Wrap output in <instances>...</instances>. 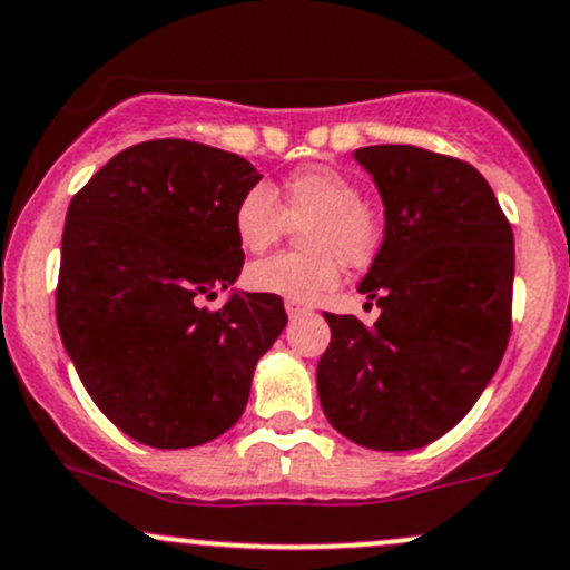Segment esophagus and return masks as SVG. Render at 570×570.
<instances>
[{"label": "esophagus", "instance_id": "34e87169", "mask_svg": "<svg viewBox=\"0 0 570 570\" xmlns=\"http://www.w3.org/2000/svg\"><path fill=\"white\" fill-rule=\"evenodd\" d=\"M308 311H311V305H308V303H301V301H286V314H289L292 320H295V316L308 314Z\"/></svg>", "mask_w": 570, "mask_h": 570}]
</instances>
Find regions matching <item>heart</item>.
I'll return each instance as SVG.
<instances>
[{
  "instance_id": "obj_1",
  "label": "heart",
  "mask_w": 570,
  "mask_h": 570,
  "mask_svg": "<svg viewBox=\"0 0 570 570\" xmlns=\"http://www.w3.org/2000/svg\"><path fill=\"white\" fill-rule=\"evenodd\" d=\"M286 224L301 226V254L269 256L245 273L250 289L286 301H320L338 284L341 262L365 265L382 239L380 218L363 202L361 185L331 166L297 171L275 196L256 185L239 196L232 215L239 248L248 254L278 243Z\"/></svg>"
}]
</instances>
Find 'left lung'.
Listing matches in <instances>:
<instances>
[{
  "label": "left lung",
  "instance_id": "8db88e82",
  "mask_svg": "<svg viewBox=\"0 0 570 570\" xmlns=\"http://www.w3.org/2000/svg\"><path fill=\"white\" fill-rule=\"evenodd\" d=\"M355 160L385 205V239L357 286L380 320L325 314L316 391L346 440L412 451L456 426L505 355L513 232L464 160L412 144L361 147Z\"/></svg>",
  "mask_w": 570,
  "mask_h": 570
}]
</instances>
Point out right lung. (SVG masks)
<instances>
[{
  "label": "right lung",
  "mask_w": 570,
  "mask_h": 570,
  "mask_svg": "<svg viewBox=\"0 0 570 570\" xmlns=\"http://www.w3.org/2000/svg\"><path fill=\"white\" fill-rule=\"evenodd\" d=\"M262 175L185 139L117 153L73 196L62 232L57 325L98 410L149 448H194L243 415L284 301L229 289L245 254L232 215ZM215 295V292H213Z\"/></svg>",
  "instance_id": "right-lung-1"
}]
</instances>
